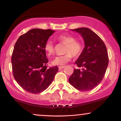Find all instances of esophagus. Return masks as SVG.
Segmentation results:
<instances>
[{"mask_svg":"<svg viewBox=\"0 0 121 121\" xmlns=\"http://www.w3.org/2000/svg\"><path fill=\"white\" fill-rule=\"evenodd\" d=\"M65 66H59V69L60 70H61V69H62L63 68H64Z\"/></svg>","mask_w":121,"mask_h":121,"instance_id":"1","label":"esophagus"}]
</instances>
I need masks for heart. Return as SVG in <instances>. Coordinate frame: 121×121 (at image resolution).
<instances>
[{
	"mask_svg": "<svg viewBox=\"0 0 121 121\" xmlns=\"http://www.w3.org/2000/svg\"><path fill=\"white\" fill-rule=\"evenodd\" d=\"M57 40L60 42L66 45L65 53L63 56H57L52 61V64L55 65H64L70 61L72 56L74 57H78L82 52L83 47L80 41H76L75 37L70 35H61L57 37ZM44 50L48 56L55 53V45L51 40L46 41L44 45Z\"/></svg>",
	"mask_w": 121,
	"mask_h": 121,
	"instance_id": "obj_1",
	"label": "heart"
}]
</instances>
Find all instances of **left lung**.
<instances>
[{
  "mask_svg": "<svg viewBox=\"0 0 121 121\" xmlns=\"http://www.w3.org/2000/svg\"><path fill=\"white\" fill-rule=\"evenodd\" d=\"M81 34L85 47L75 64L81 69H74L69 82L81 91H89L103 80L109 63V57L102 40L90 29L72 30Z\"/></svg>",
  "mask_w": 121,
  "mask_h": 121,
  "instance_id": "left-lung-1",
  "label": "left lung"
}]
</instances>
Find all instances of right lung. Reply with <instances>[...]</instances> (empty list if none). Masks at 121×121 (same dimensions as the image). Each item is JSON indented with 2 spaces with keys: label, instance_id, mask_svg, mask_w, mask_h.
Returning a JSON list of instances; mask_svg holds the SVG:
<instances>
[{
  "label": "right lung",
  "instance_id": "add662e5",
  "mask_svg": "<svg viewBox=\"0 0 121 121\" xmlns=\"http://www.w3.org/2000/svg\"><path fill=\"white\" fill-rule=\"evenodd\" d=\"M55 32L51 30L32 29L19 37L11 62L13 76L23 89L38 94L48 88L59 71L57 66L48 68L44 45Z\"/></svg>",
  "mask_w": 121,
  "mask_h": 121
}]
</instances>
